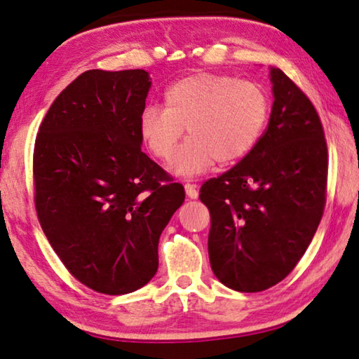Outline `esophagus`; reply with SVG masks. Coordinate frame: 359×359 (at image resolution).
<instances>
[{
  "label": "esophagus",
  "instance_id": "obj_1",
  "mask_svg": "<svg viewBox=\"0 0 359 359\" xmlns=\"http://www.w3.org/2000/svg\"><path fill=\"white\" fill-rule=\"evenodd\" d=\"M185 191L188 194V198H191V199H196L199 194L196 185H193V184H185Z\"/></svg>",
  "mask_w": 359,
  "mask_h": 359
}]
</instances>
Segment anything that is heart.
I'll list each match as a JSON object with an SVG mask.
<instances>
[{
	"instance_id": "1",
	"label": "heart",
	"mask_w": 359,
	"mask_h": 359,
	"mask_svg": "<svg viewBox=\"0 0 359 359\" xmlns=\"http://www.w3.org/2000/svg\"><path fill=\"white\" fill-rule=\"evenodd\" d=\"M269 107V96L258 83L198 72L166 90L165 107H145L139 128L150 154L160 160L172 156L187 128L190 139L175 155L172 168L193 175L215 160L233 165L250 154L263 136Z\"/></svg>"
}]
</instances>
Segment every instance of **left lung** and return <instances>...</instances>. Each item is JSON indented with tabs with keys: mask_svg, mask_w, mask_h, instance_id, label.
Returning a JSON list of instances; mask_svg holds the SVG:
<instances>
[{
	"mask_svg": "<svg viewBox=\"0 0 359 359\" xmlns=\"http://www.w3.org/2000/svg\"><path fill=\"white\" fill-rule=\"evenodd\" d=\"M271 118L250 154L205 180L209 258L218 280L242 293L282 282L306 253L326 204L327 147L307 95L271 69Z\"/></svg>",
	"mask_w": 359,
	"mask_h": 359,
	"instance_id": "obj_1",
	"label": "left lung"
}]
</instances>
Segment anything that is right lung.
<instances>
[{"label": "right lung", "instance_id": "add662e5", "mask_svg": "<svg viewBox=\"0 0 359 359\" xmlns=\"http://www.w3.org/2000/svg\"><path fill=\"white\" fill-rule=\"evenodd\" d=\"M149 72L85 71L57 96L33 151L34 208L69 274L102 294L144 287L182 184L141 150Z\"/></svg>", "mask_w": 359, "mask_h": 359}]
</instances>
